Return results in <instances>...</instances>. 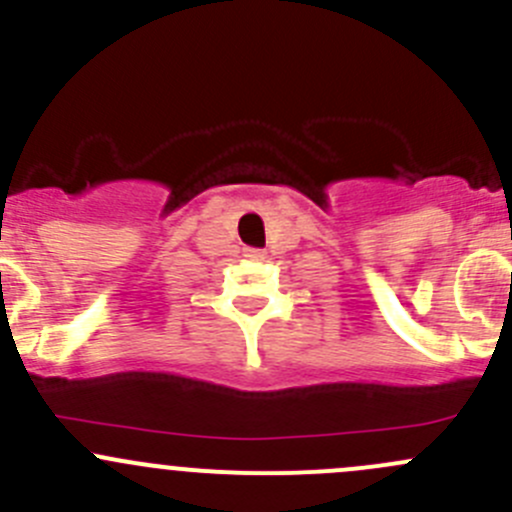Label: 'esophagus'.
<instances>
[{"label":"esophagus","instance_id":"esophagus-1","mask_svg":"<svg viewBox=\"0 0 512 512\" xmlns=\"http://www.w3.org/2000/svg\"><path fill=\"white\" fill-rule=\"evenodd\" d=\"M244 256L251 258V261H263V258H266V254H263L261 249H246Z\"/></svg>","mask_w":512,"mask_h":512}]
</instances>
